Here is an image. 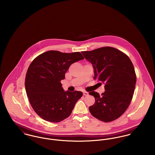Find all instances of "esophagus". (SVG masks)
<instances>
[{
    "mask_svg": "<svg viewBox=\"0 0 155 155\" xmlns=\"http://www.w3.org/2000/svg\"><path fill=\"white\" fill-rule=\"evenodd\" d=\"M83 94H84V95L86 96V95H88V92H87V91H84V92H83Z\"/></svg>",
    "mask_w": 155,
    "mask_h": 155,
    "instance_id": "esophagus-1",
    "label": "esophagus"
}]
</instances>
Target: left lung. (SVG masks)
I'll return each mask as SVG.
<instances>
[{
  "mask_svg": "<svg viewBox=\"0 0 155 155\" xmlns=\"http://www.w3.org/2000/svg\"><path fill=\"white\" fill-rule=\"evenodd\" d=\"M82 53L92 64L94 79L105 84L101 95L89 92L95 99L89 111L101 121L114 120L124 114L133 98L137 79L133 63L126 54L109 46Z\"/></svg>",
  "mask_w": 155,
  "mask_h": 155,
  "instance_id": "1",
  "label": "left lung"
}]
</instances>
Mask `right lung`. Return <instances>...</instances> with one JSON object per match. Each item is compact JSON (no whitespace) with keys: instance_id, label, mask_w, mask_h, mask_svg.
I'll list each match as a JSON object with an SVG mask.
<instances>
[{"instance_id":"add662e5","label":"right lung","mask_w":155,"mask_h":155,"mask_svg":"<svg viewBox=\"0 0 155 155\" xmlns=\"http://www.w3.org/2000/svg\"><path fill=\"white\" fill-rule=\"evenodd\" d=\"M79 52L63 53L49 51L38 56L27 70L25 88L30 104L41 118L59 122L68 117L81 91H64L61 81L73 63L83 60Z\"/></svg>"}]
</instances>
